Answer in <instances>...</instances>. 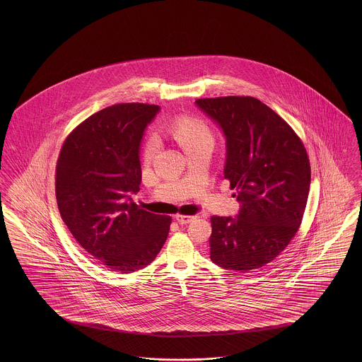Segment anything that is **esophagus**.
I'll return each mask as SVG.
<instances>
[{"mask_svg":"<svg viewBox=\"0 0 362 362\" xmlns=\"http://www.w3.org/2000/svg\"><path fill=\"white\" fill-rule=\"evenodd\" d=\"M175 219L179 224H188V223H191L192 220L197 219V216H191V215H176Z\"/></svg>","mask_w":362,"mask_h":362,"instance_id":"1","label":"esophagus"}]
</instances>
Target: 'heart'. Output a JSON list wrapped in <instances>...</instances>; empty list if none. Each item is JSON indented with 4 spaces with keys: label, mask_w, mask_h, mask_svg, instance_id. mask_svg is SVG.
Listing matches in <instances>:
<instances>
[{
    "label": "heart",
    "mask_w": 362,
    "mask_h": 362,
    "mask_svg": "<svg viewBox=\"0 0 362 362\" xmlns=\"http://www.w3.org/2000/svg\"><path fill=\"white\" fill-rule=\"evenodd\" d=\"M171 132L176 139V142L180 144V147L186 151V153H192L202 147H214L215 144V135L209 129V124L202 119L191 118V117H182L173 122ZM159 143L156 138H150V141L144 146L143 158L150 160L155 156L158 151Z\"/></svg>",
    "instance_id": "1"
}]
</instances>
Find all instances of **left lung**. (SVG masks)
Here are the masks:
<instances>
[{
    "label": "left lung",
    "instance_id": "left-lung-1",
    "mask_svg": "<svg viewBox=\"0 0 362 362\" xmlns=\"http://www.w3.org/2000/svg\"><path fill=\"white\" fill-rule=\"evenodd\" d=\"M227 139L224 177L241 203L236 218L212 216L209 257L236 272L271 263L295 238L310 186V163L286 122L253 97L197 99Z\"/></svg>",
    "mask_w": 362,
    "mask_h": 362
}]
</instances>
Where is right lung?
Wrapping results in <instances>:
<instances>
[{
    "instance_id": "1",
    "label": "right lung",
    "mask_w": 362,
    "mask_h": 362,
    "mask_svg": "<svg viewBox=\"0 0 362 362\" xmlns=\"http://www.w3.org/2000/svg\"><path fill=\"white\" fill-rule=\"evenodd\" d=\"M159 106L118 103L88 117L67 135L55 167L61 218L93 259L119 274L153 262L171 216L139 209V146Z\"/></svg>"
}]
</instances>
